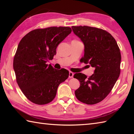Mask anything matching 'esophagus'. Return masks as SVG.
Segmentation results:
<instances>
[{"label":"esophagus","mask_w":134,"mask_h":134,"mask_svg":"<svg viewBox=\"0 0 134 134\" xmlns=\"http://www.w3.org/2000/svg\"><path fill=\"white\" fill-rule=\"evenodd\" d=\"M73 76H74V73L71 71H70L69 72V78H73Z\"/></svg>","instance_id":"obj_1"}]
</instances>
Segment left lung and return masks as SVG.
Masks as SVG:
<instances>
[{"label": "left lung", "mask_w": 134, "mask_h": 134, "mask_svg": "<svg viewBox=\"0 0 134 134\" xmlns=\"http://www.w3.org/2000/svg\"><path fill=\"white\" fill-rule=\"evenodd\" d=\"M71 27L85 45L81 62L95 68L89 78L82 73L74 75L81 83L75 91V96L83 103L97 104L109 94L120 75V49L115 39L106 30L87 26Z\"/></svg>", "instance_id": "1"}]
</instances>
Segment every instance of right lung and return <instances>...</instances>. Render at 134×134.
<instances>
[{"label": "right lung", "mask_w": 134, "mask_h": 134, "mask_svg": "<svg viewBox=\"0 0 134 134\" xmlns=\"http://www.w3.org/2000/svg\"><path fill=\"white\" fill-rule=\"evenodd\" d=\"M71 31L68 26L36 29L20 41L13 67L19 88L33 103L45 105L53 101L59 85L69 77V71L56 70L47 62L53 59L58 45Z\"/></svg>", "instance_id": "1"}]
</instances>
